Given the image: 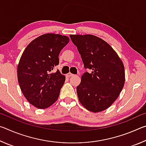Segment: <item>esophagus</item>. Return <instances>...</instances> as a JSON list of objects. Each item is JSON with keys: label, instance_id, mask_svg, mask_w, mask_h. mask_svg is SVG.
Here are the masks:
<instances>
[{"label": "esophagus", "instance_id": "esophagus-1", "mask_svg": "<svg viewBox=\"0 0 146 146\" xmlns=\"http://www.w3.org/2000/svg\"><path fill=\"white\" fill-rule=\"evenodd\" d=\"M73 75H74L73 74L71 73H69L67 74V76H68V77H71V76H73Z\"/></svg>", "mask_w": 146, "mask_h": 146}]
</instances>
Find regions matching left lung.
<instances>
[{"mask_svg": "<svg viewBox=\"0 0 146 146\" xmlns=\"http://www.w3.org/2000/svg\"><path fill=\"white\" fill-rule=\"evenodd\" d=\"M86 72L76 87L80 102L90 111L106 110L117 100L125 82L123 62L110 44L92 35H70Z\"/></svg>", "mask_w": 146, "mask_h": 146, "instance_id": "left-lung-1", "label": "left lung"}]
</instances>
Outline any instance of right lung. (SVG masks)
<instances>
[{"mask_svg":"<svg viewBox=\"0 0 146 146\" xmlns=\"http://www.w3.org/2000/svg\"><path fill=\"white\" fill-rule=\"evenodd\" d=\"M66 36L47 33L34 39L22 55L17 67L20 88L28 102L36 108L49 107L58 99L65 76L57 70L60 51L68 44Z\"/></svg>","mask_w":146,"mask_h":146,"instance_id":"add662e5","label":"right lung"}]
</instances>
